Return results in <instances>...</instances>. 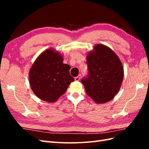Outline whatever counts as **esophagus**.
<instances>
[{
	"label": "esophagus",
	"instance_id": "1",
	"mask_svg": "<svg viewBox=\"0 0 149 149\" xmlns=\"http://www.w3.org/2000/svg\"><path fill=\"white\" fill-rule=\"evenodd\" d=\"M80 78H81V74H79L78 76H76V77H75L74 78V80L75 81H79V79H80Z\"/></svg>",
	"mask_w": 149,
	"mask_h": 149
}]
</instances>
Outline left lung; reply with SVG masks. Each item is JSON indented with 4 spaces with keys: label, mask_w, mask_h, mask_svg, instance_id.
I'll return each instance as SVG.
<instances>
[{
    "label": "left lung",
    "mask_w": 149,
    "mask_h": 149,
    "mask_svg": "<svg viewBox=\"0 0 149 149\" xmlns=\"http://www.w3.org/2000/svg\"><path fill=\"white\" fill-rule=\"evenodd\" d=\"M89 74L81 79L86 92L97 104L112 100L119 92L124 68L116 53L104 45L97 44L86 56Z\"/></svg>",
    "instance_id": "1"
}]
</instances>
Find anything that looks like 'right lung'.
Here are the masks:
<instances>
[{
  "instance_id": "obj_1",
  "label": "right lung",
  "mask_w": 149,
  "mask_h": 149,
  "mask_svg": "<svg viewBox=\"0 0 149 149\" xmlns=\"http://www.w3.org/2000/svg\"><path fill=\"white\" fill-rule=\"evenodd\" d=\"M63 56L53 48L43 51L29 71V83L39 99L51 103L56 101L74 80L70 74V66L64 64Z\"/></svg>"
}]
</instances>
